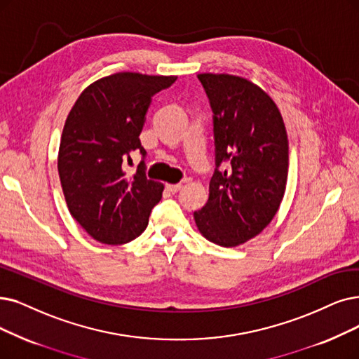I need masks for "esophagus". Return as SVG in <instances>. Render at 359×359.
Segmentation results:
<instances>
[{
  "label": "esophagus",
  "instance_id": "1",
  "mask_svg": "<svg viewBox=\"0 0 359 359\" xmlns=\"http://www.w3.org/2000/svg\"><path fill=\"white\" fill-rule=\"evenodd\" d=\"M166 189H168V191H170L172 194H175V193H178V191L182 189V184H181V182H178V184H168Z\"/></svg>",
  "mask_w": 359,
  "mask_h": 359
}]
</instances>
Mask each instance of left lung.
Wrapping results in <instances>:
<instances>
[{
  "label": "left lung",
  "instance_id": "left-lung-1",
  "mask_svg": "<svg viewBox=\"0 0 359 359\" xmlns=\"http://www.w3.org/2000/svg\"><path fill=\"white\" fill-rule=\"evenodd\" d=\"M213 111L215 172L206 205L194 212L209 241L234 248L276 217L289 172V140L272 98L234 75H197Z\"/></svg>",
  "mask_w": 359,
  "mask_h": 359
}]
</instances>
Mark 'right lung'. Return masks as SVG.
Instances as JSON below:
<instances>
[{
    "mask_svg": "<svg viewBox=\"0 0 359 359\" xmlns=\"http://www.w3.org/2000/svg\"><path fill=\"white\" fill-rule=\"evenodd\" d=\"M175 81L119 72L85 88L67 114L57 159L63 194L72 217L100 243L134 240L161 202L163 184L146 177L140 134L151 97ZM134 149L143 161L128 177L121 166Z\"/></svg>",
    "mask_w": 359,
    "mask_h": 359,
    "instance_id": "obj_1",
    "label": "right lung"
}]
</instances>
